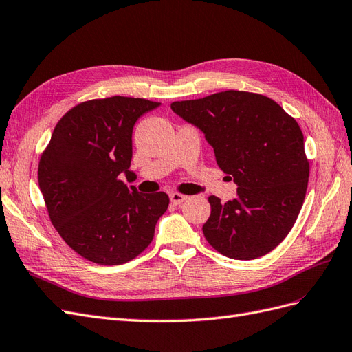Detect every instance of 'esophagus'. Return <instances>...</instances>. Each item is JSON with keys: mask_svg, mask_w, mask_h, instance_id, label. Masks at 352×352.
Wrapping results in <instances>:
<instances>
[{"mask_svg": "<svg viewBox=\"0 0 352 352\" xmlns=\"http://www.w3.org/2000/svg\"><path fill=\"white\" fill-rule=\"evenodd\" d=\"M186 198H188V197H185V195H182V194H177V192H172V194H170V201H172L175 206H180Z\"/></svg>", "mask_w": 352, "mask_h": 352, "instance_id": "1", "label": "esophagus"}]
</instances>
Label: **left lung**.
<instances>
[{"label": "left lung", "instance_id": "left-lung-1", "mask_svg": "<svg viewBox=\"0 0 352 352\" xmlns=\"http://www.w3.org/2000/svg\"><path fill=\"white\" fill-rule=\"evenodd\" d=\"M173 113L204 133L217 166L236 184V198L211 195L202 226L212 248L229 258L254 260L291 232L307 192L304 136L295 119L260 94L225 91L176 101Z\"/></svg>", "mask_w": 352, "mask_h": 352}]
</instances>
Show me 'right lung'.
I'll use <instances>...</instances> for the list:
<instances>
[{"label":"right lung","instance_id":"obj_1","mask_svg":"<svg viewBox=\"0 0 352 352\" xmlns=\"http://www.w3.org/2000/svg\"><path fill=\"white\" fill-rule=\"evenodd\" d=\"M160 102L91 100L61 117L41 157L38 182L51 223L72 250L102 265L123 264L151 243L168 207L164 192L141 194L129 177L133 126Z\"/></svg>","mask_w":352,"mask_h":352}]
</instances>
